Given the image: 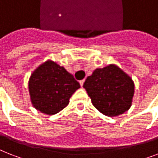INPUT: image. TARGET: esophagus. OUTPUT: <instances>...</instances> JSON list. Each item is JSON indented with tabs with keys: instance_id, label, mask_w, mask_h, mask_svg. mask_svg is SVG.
<instances>
[{
	"instance_id": "obj_1",
	"label": "esophagus",
	"mask_w": 158,
	"mask_h": 158,
	"mask_svg": "<svg viewBox=\"0 0 158 158\" xmlns=\"http://www.w3.org/2000/svg\"><path fill=\"white\" fill-rule=\"evenodd\" d=\"M84 81H85V79H82V80H80V81H79V84H80L81 87H83V85H84Z\"/></svg>"
}]
</instances>
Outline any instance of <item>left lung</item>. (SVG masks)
<instances>
[{
    "label": "left lung",
    "mask_w": 158,
    "mask_h": 158,
    "mask_svg": "<svg viewBox=\"0 0 158 158\" xmlns=\"http://www.w3.org/2000/svg\"><path fill=\"white\" fill-rule=\"evenodd\" d=\"M92 103L103 115L116 116L127 111L132 104L135 84L115 64L96 69L84 84Z\"/></svg>",
    "instance_id": "left-lung-1"
}]
</instances>
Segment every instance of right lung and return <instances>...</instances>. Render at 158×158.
<instances>
[{"label":"right lung","instance_id":"1","mask_svg":"<svg viewBox=\"0 0 158 158\" xmlns=\"http://www.w3.org/2000/svg\"><path fill=\"white\" fill-rule=\"evenodd\" d=\"M79 88L80 84L74 76L52 60L38 66L28 81L32 104L47 115H54L64 109Z\"/></svg>","mask_w":158,"mask_h":158}]
</instances>
